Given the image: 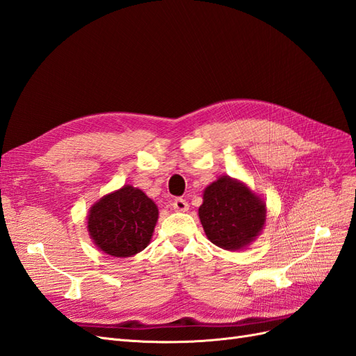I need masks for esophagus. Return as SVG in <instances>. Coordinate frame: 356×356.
<instances>
[{"instance_id": "34e87169", "label": "esophagus", "mask_w": 356, "mask_h": 356, "mask_svg": "<svg viewBox=\"0 0 356 356\" xmlns=\"http://www.w3.org/2000/svg\"><path fill=\"white\" fill-rule=\"evenodd\" d=\"M172 208H174L177 212H186L188 211V203L184 200V199H175L174 203H172Z\"/></svg>"}]
</instances>
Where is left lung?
<instances>
[{"label":"left lung","instance_id":"8db88e82","mask_svg":"<svg viewBox=\"0 0 356 356\" xmlns=\"http://www.w3.org/2000/svg\"><path fill=\"white\" fill-rule=\"evenodd\" d=\"M266 212V202L245 182L220 177L204 188L199 218L213 245L241 251L263 232Z\"/></svg>","mask_w":356,"mask_h":356}]
</instances>
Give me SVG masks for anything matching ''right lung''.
I'll return each mask as SVG.
<instances>
[{"mask_svg":"<svg viewBox=\"0 0 356 356\" xmlns=\"http://www.w3.org/2000/svg\"><path fill=\"white\" fill-rule=\"evenodd\" d=\"M157 218L156 203L143 190L123 186L92 204L88 232L104 254L126 258L148 246Z\"/></svg>","mask_w":356,"mask_h":356,"instance_id":"add662e5","label":"right lung"}]
</instances>
